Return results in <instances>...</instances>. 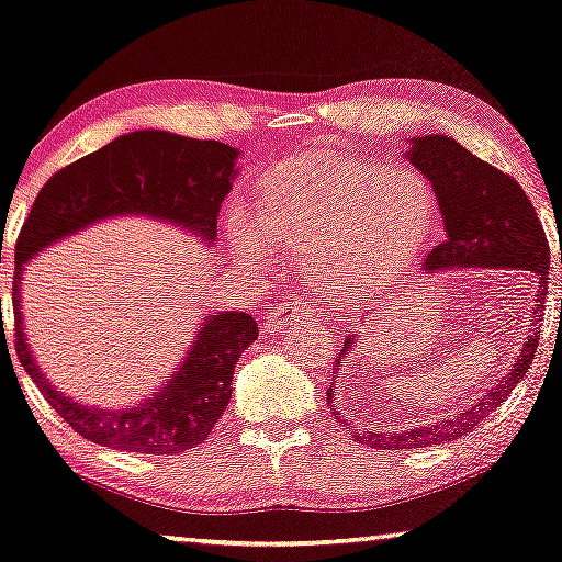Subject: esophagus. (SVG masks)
Returning a JSON list of instances; mask_svg holds the SVG:
<instances>
[{"label":"esophagus","mask_w":562,"mask_h":562,"mask_svg":"<svg viewBox=\"0 0 562 562\" xmlns=\"http://www.w3.org/2000/svg\"><path fill=\"white\" fill-rule=\"evenodd\" d=\"M313 318H315V311L305 303V300H290V303H280L270 315H267L265 328L267 334L278 336V334H284L292 323L313 321Z\"/></svg>","instance_id":"esophagus-1"}]
</instances>
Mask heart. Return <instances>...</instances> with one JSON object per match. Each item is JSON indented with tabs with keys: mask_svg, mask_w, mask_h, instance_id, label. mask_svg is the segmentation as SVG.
Listing matches in <instances>:
<instances>
[{
	"mask_svg": "<svg viewBox=\"0 0 562 562\" xmlns=\"http://www.w3.org/2000/svg\"><path fill=\"white\" fill-rule=\"evenodd\" d=\"M436 199L423 172L311 157L267 183L257 213L228 211V239L255 267L303 255L307 278L361 290L400 274L428 234Z\"/></svg>",
	"mask_w": 562,
	"mask_h": 562,
	"instance_id": "1",
	"label": "heart"
}]
</instances>
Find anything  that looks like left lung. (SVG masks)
<instances>
[{
    "mask_svg": "<svg viewBox=\"0 0 562 562\" xmlns=\"http://www.w3.org/2000/svg\"><path fill=\"white\" fill-rule=\"evenodd\" d=\"M407 157L432 183L442 224H446V241L430 251L425 267L428 270H440V267H521V270L540 274L535 313H542L544 297H548L550 247L535 205L517 180L469 153L456 139L442 137V134L413 139V149ZM537 334L525 341V349H521L512 374L504 376L494 390H488L476 405H469V409H461L448 420L440 417V423L420 425L413 430L369 432V436L357 432V440L379 450L428 448L476 430L484 423V417L492 415L502 402H507L519 379L527 374L529 363L537 357V344H540ZM353 338L357 336H349L344 341L341 357L336 359L338 367H344V357L351 349ZM326 402L328 407H334L330 386Z\"/></svg>",
    "mask_w": 562,
    "mask_h": 562,
    "instance_id": "8db88e82",
    "label": "left lung"
}]
</instances>
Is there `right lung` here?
<instances>
[{
  "instance_id": "1",
  "label": "right lung",
  "mask_w": 562,
  "mask_h": 562,
  "mask_svg": "<svg viewBox=\"0 0 562 562\" xmlns=\"http://www.w3.org/2000/svg\"><path fill=\"white\" fill-rule=\"evenodd\" d=\"M236 155L216 139L132 132L66 165L37 193L14 247V349L50 407L86 440L157 456L201 446L232 400L234 367L257 341V323L236 311L209 315L183 367L160 392L130 409L86 407L55 392L30 353L20 318L22 267L47 244L124 213L165 218L213 241L221 201L236 176Z\"/></svg>"
}]
</instances>
